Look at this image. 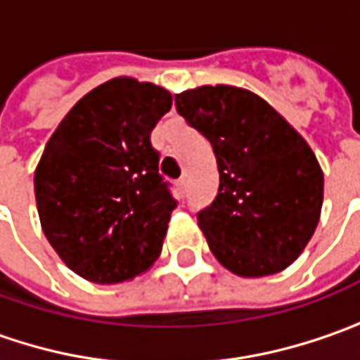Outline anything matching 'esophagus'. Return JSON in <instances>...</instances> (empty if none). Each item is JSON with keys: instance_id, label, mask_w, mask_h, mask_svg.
<instances>
[{"instance_id": "obj_1", "label": "esophagus", "mask_w": 360, "mask_h": 360, "mask_svg": "<svg viewBox=\"0 0 360 360\" xmlns=\"http://www.w3.org/2000/svg\"><path fill=\"white\" fill-rule=\"evenodd\" d=\"M185 187H187V181H185V179H179V181H177V191H179L181 198L185 195Z\"/></svg>"}]
</instances>
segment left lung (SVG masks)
<instances>
[{"label": "left lung", "instance_id": "obj_1", "mask_svg": "<svg viewBox=\"0 0 360 360\" xmlns=\"http://www.w3.org/2000/svg\"><path fill=\"white\" fill-rule=\"evenodd\" d=\"M175 105L218 160V195L198 214L212 255L238 277L287 269L314 236L324 201V173L309 144L243 87L201 85L177 94Z\"/></svg>", "mask_w": 360, "mask_h": 360}]
</instances>
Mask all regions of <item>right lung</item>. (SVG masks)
Returning a JSON list of instances; mask_svg holds the SVG:
<instances>
[{"mask_svg": "<svg viewBox=\"0 0 360 360\" xmlns=\"http://www.w3.org/2000/svg\"><path fill=\"white\" fill-rule=\"evenodd\" d=\"M173 105L155 83L116 77L83 96L34 171L42 232L79 277L112 285L146 273L177 207L150 132Z\"/></svg>", "mask_w": 360, "mask_h": 360, "instance_id": "1", "label": "right lung"}]
</instances>
